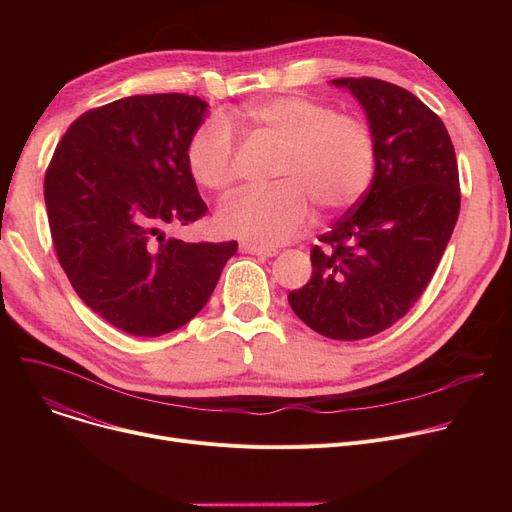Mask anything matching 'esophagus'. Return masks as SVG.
<instances>
[{
	"label": "esophagus",
	"instance_id": "esophagus-1",
	"mask_svg": "<svg viewBox=\"0 0 512 512\" xmlns=\"http://www.w3.org/2000/svg\"><path fill=\"white\" fill-rule=\"evenodd\" d=\"M240 251H242V253H249V255H257V257H261V259H270V257H276V255H278L276 249L261 247V245H251V242H242Z\"/></svg>",
	"mask_w": 512,
	"mask_h": 512
}]
</instances>
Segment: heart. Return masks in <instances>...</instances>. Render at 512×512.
<instances>
[{"instance_id":"b5f03b06","label":"heart","mask_w":512,"mask_h":512,"mask_svg":"<svg viewBox=\"0 0 512 512\" xmlns=\"http://www.w3.org/2000/svg\"><path fill=\"white\" fill-rule=\"evenodd\" d=\"M245 118L286 145L276 188H245L218 211V228L251 245L278 247L313 222V199L344 209L365 191L375 170L369 126L307 97L282 95L247 107ZM188 168L209 191H224L236 176L234 137L226 124L209 122L186 151Z\"/></svg>"}]
</instances>
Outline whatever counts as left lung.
I'll use <instances>...</instances> for the list:
<instances>
[{"mask_svg":"<svg viewBox=\"0 0 512 512\" xmlns=\"http://www.w3.org/2000/svg\"><path fill=\"white\" fill-rule=\"evenodd\" d=\"M363 107L375 170L361 201L311 249V280L288 294L301 321L361 340L407 315L432 280L461 209L459 168L442 120L407 89L336 78Z\"/></svg>","mask_w":512,"mask_h":512,"instance_id":"left-lung-1","label":"left lung"}]
</instances>
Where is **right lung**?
Segmentation results:
<instances>
[{
  "label": "right lung",
  "instance_id": "add662e5",
  "mask_svg": "<svg viewBox=\"0 0 512 512\" xmlns=\"http://www.w3.org/2000/svg\"><path fill=\"white\" fill-rule=\"evenodd\" d=\"M207 101L132 95L74 120L45 174L60 265L87 307L132 336L188 324L209 301L238 242H184L168 226L207 205L186 161Z\"/></svg>",
  "mask_w": 512,
  "mask_h": 512
}]
</instances>
